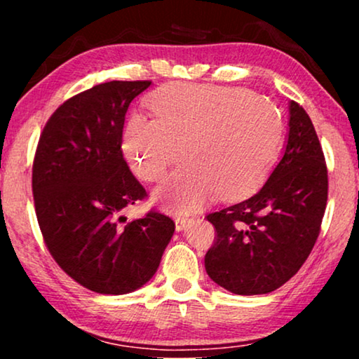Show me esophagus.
Returning a JSON list of instances; mask_svg holds the SVG:
<instances>
[{
	"instance_id": "34e87169",
	"label": "esophagus",
	"mask_w": 359,
	"mask_h": 359,
	"mask_svg": "<svg viewBox=\"0 0 359 359\" xmlns=\"http://www.w3.org/2000/svg\"><path fill=\"white\" fill-rule=\"evenodd\" d=\"M188 223H190V220H188V218H185V217H177V218H175V229H177V231H184Z\"/></svg>"
}]
</instances>
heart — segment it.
Returning a JSON list of instances; mask_svg holds the SVG:
<instances>
[{"label": "heart", "instance_id": "1", "mask_svg": "<svg viewBox=\"0 0 359 359\" xmlns=\"http://www.w3.org/2000/svg\"><path fill=\"white\" fill-rule=\"evenodd\" d=\"M151 117L131 114L121 150L144 182L165 177L185 158L155 199L175 214H190L217 193L236 198L253 191L276 165L283 120L271 101L250 90L220 85L168 83L147 101Z\"/></svg>", "mask_w": 359, "mask_h": 359}]
</instances>
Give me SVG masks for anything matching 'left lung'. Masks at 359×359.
I'll use <instances>...</instances> for the list:
<instances>
[{"instance_id": "1", "label": "left lung", "mask_w": 359, "mask_h": 359, "mask_svg": "<svg viewBox=\"0 0 359 359\" xmlns=\"http://www.w3.org/2000/svg\"><path fill=\"white\" fill-rule=\"evenodd\" d=\"M282 160L252 196L208 220L217 236L204 264L217 285L234 294H266L288 282L317 242L327 201V169L307 112L290 102Z\"/></svg>"}]
</instances>
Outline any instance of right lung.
Wrapping results in <instances>:
<instances>
[{
    "instance_id": "add662e5",
    "label": "right lung",
    "mask_w": 359,
    "mask_h": 359,
    "mask_svg": "<svg viewBox=\"0 0 359 359\" xmlns=\"http://www.w3.org/2000/svg\"><path fill=\"white\" fill-rule=\"evenodd\" d=\"M150 81H112L65 101L42 130L33 161L36 217L48 252L82 287L126 294L160 266L175 223L123 212L147 196L121 151L125 115Z\"/></svg>"
}]
</instances>
